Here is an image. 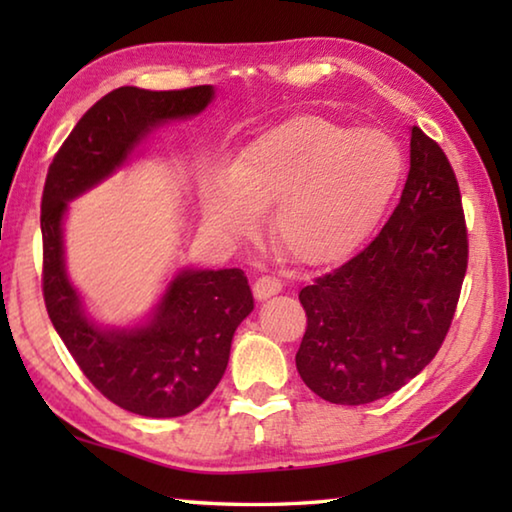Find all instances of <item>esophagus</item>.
Listing matches in <instances>:
<instances>
[{"label": "esophagus", "instance_id": "obj_1", "mask_svg": "<svg viewBox=\"0 0 512 512\" xmlns=\"http://www.w3.org/2000/svg\"><path fill=\"white\" fill-rule=\"evenodd\" d=\"M280 291H282V282L277 280V277H273V275L257 277L255 284H253V293H255L257 300H266V298H271V296H275V293H280Z\"/></svg>", "mask_w": 512, "mask_h": 512}]
</instances>
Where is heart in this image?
I'll list each match as a JSON object with an SVG mask.
<instances>
[{
  "label": "heart",
  "instance_id": "obj_1",
  "mask_svg": "<svg viewBox=\"0 0 512 512\" xmlns=\"http://www.w3.org/2000/svg\"><path fill=\"white\" fill-rule=\"evenodd\" d=\"M404 176V153L379 128L316 115L284 119L241 146L230 167L210 164L198 180L203 221L235 239L273 208L277 248L320 266L350 255L379 223Z\"/></svg>",
  "mask_w": 512,
  "mask_h": 512
}]
</instances>
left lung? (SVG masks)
I'll return each mask as SVG.
<instances>
[{
  "mask_svg": "<svg viewBox=\"0 0 512 512\" xmlns=\"http://www.w3.org/2000/svg\"><path fill=\"white\" fill-rule=\"evenodd\" d=\"M467 268L461 192L443 149L411 128V169L379 235L300 291L307 329L296 368L318 397L370 404L436 357Z\"/></svg>",
  "mask_w": 512,
  "mask_h": 512,
  "instance_id": "8db88e82",
  "label": "left lung"
}]
</instances>
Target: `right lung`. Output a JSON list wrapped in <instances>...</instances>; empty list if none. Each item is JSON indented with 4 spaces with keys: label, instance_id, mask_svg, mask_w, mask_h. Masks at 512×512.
<instances>
[{
    "label": "right lung",
    "instance_id": "right-lung-1",
    "mask_svg": "<svg viewBox=\"0 0 512 512\" xmlns=\"http://www.w3.org/2000/svg\"><path fill=\"white\" fill-rule=\"evenodd\" d=\"M212 85L153 92L117 88L85 112L49 164L42 192V293L56 332L103 397L144 418H178L219 384L237 327L253 311L241 268H180L149 316L108 327L94 320L67 275L63 225L74 198L126 167L149 135L210 106Z\"/></svg>",
    "mask_w": 512,
    "mask_h": 512
}]
</instances>
